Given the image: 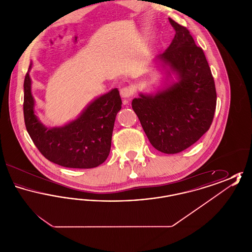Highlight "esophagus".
<instances>
[{
    "label": "esophagus",
    "instance_id": "34e87169",
    "mask_svg": "<svg viewBox=\"0 0 252 252\" xmlns=\"http://www.w3.org/2000/svg\"><path fill=\"white\" fill-rule=\"evenodd\" d=\"M120 93L123 98H129L133 94V89L129 86H126L121 89Z\"/></svg>",
    "mask_w": 252,
    "mask_h": 252
}]
</instances>
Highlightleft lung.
<instances>
[{"label": "left lung", "instance_id": "obj_1", "mask_svg": "<svg viewBox=\"0 0 252 252\" xmlns=\"http://www.w3.org/2000/svg\"><path fill=\"white\" fill-rule=\"evenodd\" d=\"M169 22L175 36L154 60L165 72L163 86L154 94L141 93L131 105L150 144L162 153L176 154L209 130L216 111V92L203 50L195 45L186 27L171 18Z\"/></svg>", "mask_w": 252, "mask_h": 252}]
</instances>
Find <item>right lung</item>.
I'll use <instances>...</instances> for the list:
<instances>
[{"label":"right lung","instance_id":"obj_1","mask_svg":"<svg viewBox=\"0 0 252 252\" xmlns=\"http://www.w3.org/2000/svg\"><path fill=\"white\" fill-rule=\"evenodd\" d=\"M31 84L28 72L24 83V122L39 152L64 167L89 169L102 164L109 155L114 122L122 108L118 89L95 98L76 119L62 126L48 127L35 113Z\"/></svg>","mask_w":252,"mask_h":252}]
</instances>
